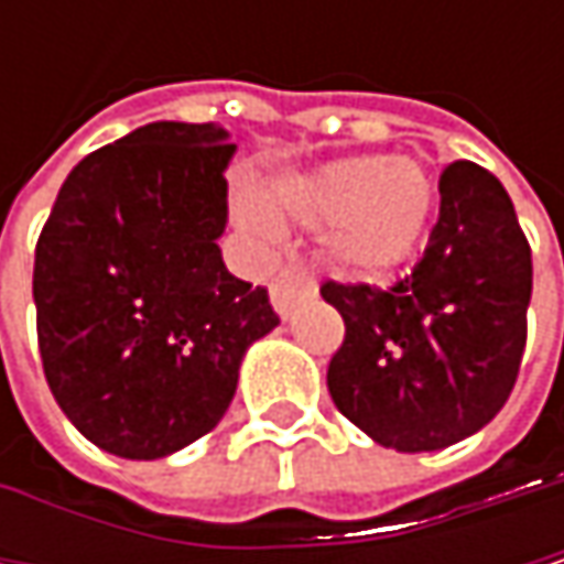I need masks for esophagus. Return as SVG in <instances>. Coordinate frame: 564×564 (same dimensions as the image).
<instances>
[{
	"label": "esophagus",
	"instance_id": "1",
	"mask_svg": "<svg viewBox=\"0 0 564 564\" xmlns=\"http://www.w3.org/2000/svg\"><path fill=\"white\" fill-rule=\"evenodd\" d=\"M306 296H316V281L303 268H283L271 283V303L281 316H290V310Z\"/></svg>",
	"mask_w": 564,
	"mask_h": 564
}]
</instances>
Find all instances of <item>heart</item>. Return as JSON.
I'll return each instance as SVG.
<instances>
[{"label":"heart","mask_w":564,"mask_h":564,"mask_svg":"<svg viewBox=\"0 0 564 564\" xmlns=\"http://www.w3.org/2000/svg\"><path fill=\"white\" fill-rule=\"evenodd\" d=\"M278 212L303 228H323L326 261L352 281H382L421 251L437 182L414 156H349L283 178L274 192ZM248 218L271 228L268 215Z\"/></svg>","instance_id":"b5f03b06"}]
</instances>
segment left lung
<instances>
[{"instance_id":"left-lung-1","label":"left lung","mask_w":564,"mask_h":564,"mask_svg":"<svg viewBox=\"0 0 564 564\" xmlns=\"http://www.w3.org/2000/svg\"><path fill=\"white\" fill-rule=\"evenodd\" d=\"M346 323L326 386L376 444L441 451L497 417L519 376L532 251L494 172H441V215L414 271L389 290L319 286Z\"/></svg>"}]
</instances>
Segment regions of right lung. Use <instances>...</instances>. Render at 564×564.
<instances>
[{
    "label": "right lung",
    "instance_id": "obj_1",
    "mask_svg": "<svg viewBox=\"0 0 564 564\" xmlns=\"http://www.w3.org/2000/svg\"><path fill=\"white\" fill-rule=\"evenodd\" d=\"M215 123H147L64 178L35 248L39 352L67 421L100 451L156 460L228 411L251 343L281 319L228 274Z\"/></svg>",
    "mask_w": 564,
    "mask_h": 564
}]
</instances>
